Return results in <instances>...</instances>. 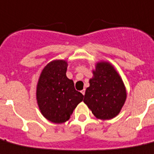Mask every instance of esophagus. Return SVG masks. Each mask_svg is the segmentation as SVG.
I'll return each instance as SVG.
<instances>
[{
	"label": "esophagus",
	"mask_w": 154,
	"mask_h": 154,
	"mask_svg": "<svg viewBox=\"0 0 154 154\" xmlns=\"http://www.w3.org/2000/svg\"><path fill=\"white\" fill-rule=\"evenodd\" d=\"M81 93H82V94H83V95H84V94H85V89L82 90V91H81Z\"/></svg>",
	"instance_id": "esophagus-1"
}]
</instances>
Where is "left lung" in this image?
Here are the masks:
<instances>
[{
	"instance_id": "8db88e82",
	"label": "left lung",
	"mask_w": 154,
	"mask_h": 154,
	"mask_svg": "<svg viewBox=\"0 0 154 154\" xmlns=\"http://www.w3.org/2000/svg\"><path fill=\"white\" fill-rule=\"evenodd\" d=\"M94 67L83 102L96 119L110 120L119 115L125 104L127 96L126 87L110 62L101 60Z\"/></svg>"
}]
</instances>
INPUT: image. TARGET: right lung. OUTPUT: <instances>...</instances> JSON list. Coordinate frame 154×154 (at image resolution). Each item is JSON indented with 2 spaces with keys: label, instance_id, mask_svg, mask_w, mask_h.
Listing matches in <instances>:
<instances>
[{
  "label": "right lung",
  "instance_id": "add662e5",
  "mask_svg": "<svg viewBox=\"0 0 154 154\" xmlns=\"http://www.w3.org/2000/svg\"><path fill=\"white\" fill-rule=\"evenodd\" d=\"M67 61L54 60L41 71L36 84V101L40 113L48 121L61 124L68 121L83 99L66 75Z\"/></svg>",
  "mask_w": 154,
  "mask_h": 154
}]
</instances>
